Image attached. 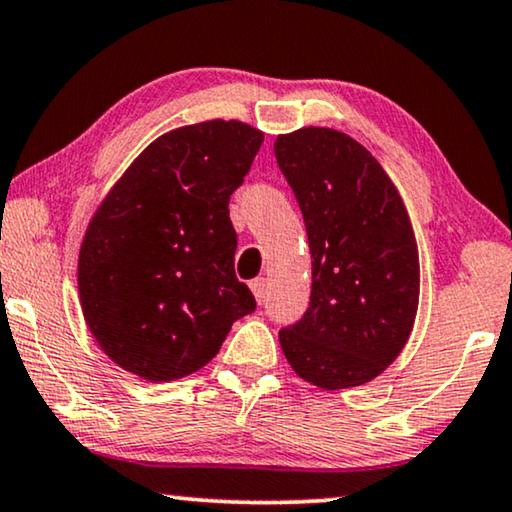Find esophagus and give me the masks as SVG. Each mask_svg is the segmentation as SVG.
Returning <instances> with one entry per match:
<instances>
[{
    "label": "esophagus",
    "mask_w": 512,
    "mask_h": 512,
    "mask_svg": "<svg viewBox=\"0 0 512 512\" xmlns=\"http://www.w3.org/2000/svg\"><path fill=\"white\" fill-rule=\"evenodd\" d=\"M250 289H253L257 303H264V299H266V280L264 278L250 280Z\"/></svg>",
    "instance_id": "obj_1"
}]
</instances>
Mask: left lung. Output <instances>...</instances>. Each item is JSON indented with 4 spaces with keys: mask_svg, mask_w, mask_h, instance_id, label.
Instances as JSON below:
<instances>
[{
    "mask_svg": "<svg viewBox=\"0 0 512 512\" xmlns=\"http://www.w3.org/2000/svg\"><path fill=\"white\" fill-rule=\"evenodd\" d=\"M273 151L312 255L310 305L280 329L282 352L324 391L361 386L395 361L414 326L421 269L407 209L377 158L345 133L301 128Z\"/></svg>",
    "mask_w": 512,
    "mask_h": 512,
    "instance_id": "obj_1",
    "label": "left lung"
}]
</instances>
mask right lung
Returning <instances> with one entry per match:
<instances>
[{"label": "right lung", "instance_id": "1", "mask_svg": "<svg viewBox=\"0 0 512 512\" xmlns=\"http://www.w3.org/2000/svg\"><path fill=\"white\" fill-rule=\"evenodd\" d=\"M264 135L241 121L151 142L105 197L80 248L82 312L114 363L149 381L193 375L257 308L236 280L230 197Z\"/></svg>", "mask_w": 512, "mask_h": 512}]
</instances>
